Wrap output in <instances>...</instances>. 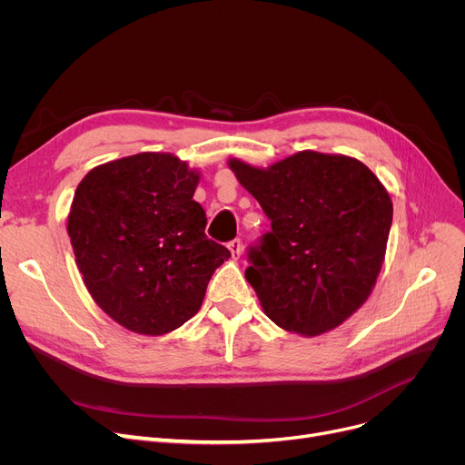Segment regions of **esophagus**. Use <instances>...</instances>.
Listing matches in <instances>:
<instances>
[{
  "instance_id": "1",
  "label": "esophagus",
  "mask_w": 465,
  "mask_h": 465,
  "mask_svg": "<svg viewBox=\"0 0 465 465\" xmlns=\"http://www.w3.org/2000/svg\"><path fill=\"white\" fill-rule=\"evenodd\" d=\"M228 249H230L232 256L237 260V258L241 256V252H242V242H241V239H233V241H230V242H228Z\"/></svg>"
}]
</instances>
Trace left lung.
I'll list each match as a JSON object with an SVG mask.
<instances>
[{
  "label": "left lung",
  "mask_w": 465,
  "mask_h": 465,
  "mask_svg": "<svg viewBox=\"0 0 465 465\" xmlns=\"http://www.w3.org/2000/svg\"><path fill=\"white\" fill-rule=\"evenodd\" d=\"M272 232L249 247L247 281L270 319L294 333L343 324L377 282L392 200L361 162L303 151L258 169L230 160Z\"/></svg>",
  "instance_id": "8db88e82"
}]
</instances>
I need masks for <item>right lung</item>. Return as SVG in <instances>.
Wrapping results in <instances>:
<instances>
[{
	"instance_id": "right-lung-1",
	"label": "right lung",
	"mask_w": 465,
	"mask_h": 465,
	"mask_svg": "<svg viewBox=\"0 0 465 465\" xmlns=\"http://www.w3.org/2000/svg\"><path fill=\"white\" fill-rule=\"evenodd\" d=\"M200 173L173 154L141 153L94 167L77 186L67 233L83 281L114 322L173 331L200 311L230 251L205 235Z\"/></svg>"
}]
</instances>
